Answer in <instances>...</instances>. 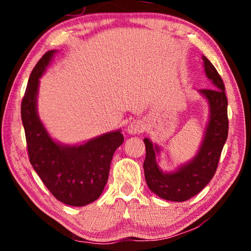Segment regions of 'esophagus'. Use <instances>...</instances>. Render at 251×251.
Returning a JSON list of instances; mask_svg holds the SVG:
<instances>
[{"instance_id": "esophagus-1", "label": "esophagus", "mask_w": 251, "mask_h": 251, "mask_svg": "<svg viewBox=\"0 0 251 251\" xmlns=\"http://www.w3.org/2000/svg\"><path fill=\"white\" fill-rule=\"evenodd\" d=\"M145 128V126H144L143 122L141 121H133L131 123H129V125L127 126V133L129 135H135L137 133H142V131Z\"/></svg>"}]
</instances>
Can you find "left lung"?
Here are the masks:
<instances>
[{
	"mask_svg": "<svg viewBox=\"0 0 251 251\" xmlns=\"http://www.w3.org/2000/svg\"><path fill=\"white\" fill-rule=\"evenodd\" d=\"M202 66L214 90H198L208 104V121L202 141L193 158L174 171H163L158 165L163 148L158 144H152L150 138H144L146 147L145 180L148 188L165 201H186L201 192L215 175L228 136V101L224 82L214 65L203 55Z\"/></svg>",
	"mask_w": 251,
	"mask_h": 251,
	"instance_id": "obj_1",
	"label": "left lung"
}]
</instances>
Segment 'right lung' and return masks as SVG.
<instances>
[{
  "instance_id": "add662e5",
  "label": "right lung",
  "mask_w": 251,
  "mask_h": 251,
  "mask_svg": "<svg viewBox=\"0 0 251 251\" xmlns=\"http://www.w3.org/2000/svg\"><path fill=\"white\" fill-rule=\"evenodd\" d=\"M57 53L49 50L29 75L21 106L29 163L50 194L63 203L83 207L103 193L115 151L124 142L121 129L79 144H63L54 139L37 112L40 78Z\"/></svg>"
}]
</instances>
